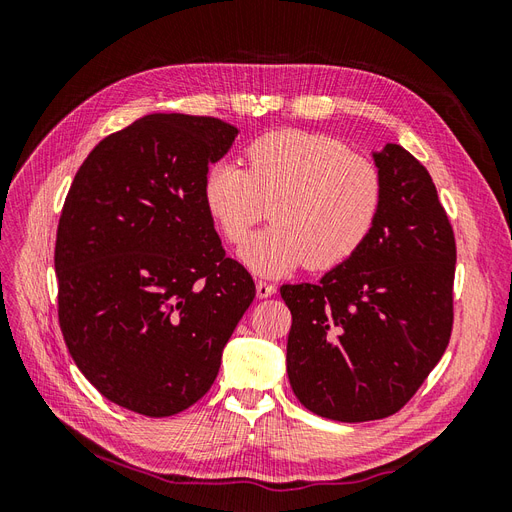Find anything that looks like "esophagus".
Returning <instances> with one entry per match:
<instances>
[{
	"label": "esophagus",
	"mask_w": 512,
	"mask_h": 512,
	"mask_svg": "<svg viewBox=\"0 0 512 512\" xmlns=\"http://www.w3.org/2000/svg\"><path fill=\"white\" fill-rule=\"evenodd\" d=\"M256 294H258V299H267V297H271V294H275V286L265 282V280H258L256 282Z\"/></svg>",
	"instance_id": "esophagus-1"
}]
</instances>
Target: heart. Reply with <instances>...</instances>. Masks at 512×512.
Segmentation results:
<instances>
[{
	"label": "heart",
	"instance_id": "heart-1",
	"mask_svg": "<svg viewBox=\"0 0 512 512\" xmlns=\"http://www.w3.org/2000/svg\"><path fill=\"white\" fill-rule=\"evenodd\" d=\"M247 170L215 162L203 181L205 209L224 239L245 241L271 207L273 224L239 258L258 275L344 265L369 239L384 205L378 166L329 134L275 130L245 149Z\"/></svg>",
	"mask_w": 512,
	"mask_h": 512
}]
</instances>
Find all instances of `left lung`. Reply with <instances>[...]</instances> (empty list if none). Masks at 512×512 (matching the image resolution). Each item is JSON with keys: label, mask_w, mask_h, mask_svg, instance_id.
<instances>
[{"label": "left lung", "mask_w": 512, "mask_h": 512, "mask_svg": "<svg viewBox=\"0 0 512 512\" xmlns=\"http://www.w3.org/2000/svg\"><path fill=\"white\" fill-rule=\"evenodd\" d=\"M374 162L384 205L365 245L318 284L280 288L292 314V391L307 410L342 423L404 408L453 331L457 247L436 185L395 143Z\"/></svg>", "instance_id": "left-lung-1"}]
</instances>
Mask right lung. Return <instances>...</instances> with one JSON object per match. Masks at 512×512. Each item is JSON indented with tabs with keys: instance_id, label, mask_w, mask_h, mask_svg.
Here are the masks:
<instances>
[{
	"instance_id": "right-lung-1",
	"label": "right lung",
	"mask_w": 512,
	"mask_h": 512,
	"mask_svg": "<svg viewBox=\"0 0 512 512\" xmlns=\"http://www.w3.org/2000/svg\"><path fill=\"white\" fill-rule=\"evenodd\" d=\"M239 130L215 117L145 115L100 141L57 226L59 327L83 376L151 418L203 397L256 297L205 209L209 164Z\"/></svg>"
}]
</instances>
